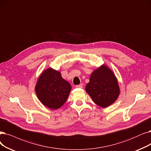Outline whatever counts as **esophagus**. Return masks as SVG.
Masks as SVG:
<instances>
[{"label":"esophagus","instance_id":"obj_1","mask_svg":"<svg viewBox=\"0 0 151 151\" xmlns=\"http://www.w3.org/2000/svg\"><path fill=\"white\" fill-rule=\"evenodd\" d=\"M76 88H82V87H83V84H82V83H81V84H79V85H77V86H76Z\"/></svg>","mask_w":151,"mask_h":151}]
</instances>
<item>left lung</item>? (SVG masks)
I'll use <instances>...</instances> for the list:
<instances>
[{"mask_svg": "<svg viewBox=\"0 0 151 151\" xmlns=\"http://www.w3.org/2000/svg\"><path fill=\"white\" fill-rule=\"evenodd\" d=\"M86 91L95 103L106 108L115 101L120 94L118 80L113 70L105 64L92 72Z\"/></svg>", "mask_w": 151, "mask_h": 151, "instance_id": "8db88e82", "label": "left lung"}]
</instances>
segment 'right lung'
<instances>
[{
	"instance_id": "add662e5",
	"label": "right lung",
	"mask_w": 151,
	"mask_h": 151,
	"mask_svg": "<svg viewBox=\"0 0 151 151\" xmlns=\"http://www.w3.org/2000/svg\"><path fill=\"white\" fill-rule=\"evenodd\" d=\"M71 88L70 84L62 77L61 72L51 68L42 72L35 88L39 100L51 110L59 109L64 104Z\"/></svg>"
}]
</instances>
